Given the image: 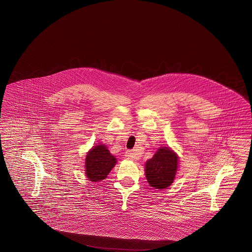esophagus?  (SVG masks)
Returning a JSON list of instances; mask_svg holds the SVG:
<instances>
[{"label":"esophagus","instance_id":"1","mask_svg":"<svg viewBox=\"0 0 252 252\" xmlns=\"http://www.w3.org/2000/svg\"><path fill=\"white\" fill-rule=\"evenodd\" d=\"M126 158L129 159V160H135V159H137V156H136V154H135L133 151H126Z\"/></svg>","mask_w":252,"mask_h":252}]
</instances>
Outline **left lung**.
Returning a JSON list of instances; mask_svg holds the SVG:
<instances>
[{
  "mask_svg": "<svg viewBox=\"0 0 252 252\" xmlns=\"http://www.w3.org/2000/svg\"><path fill=\"white\" fill-rule=\"evenodd\" d=\"M179 156L169 146H161L145 162V178L155 189H166L174 182L179 168Z\"/></svg>",
  "mask_w": 252,
  "mask_h": 252,
  "instance_id": "1",
  "label": "left lung"
}]
</instances>
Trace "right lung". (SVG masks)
Here are the masks:
<instances>
[{
  "instance_id": "add662e5",
  "label": "right lung",
  "mask_w": 252,
  "mask_h": 252,
  "mask_svg": "<svg viewBox=\"0 0 252 252\" xmlns=\"http://www.w3.org/2000/svg\"><path fill=\"white\" fill-rule=\"evenodd\" d=\"M117 163L113 156L104 144H96L87 152L85 158V174L87 179L93 182H100L107 179L109 172Z\"/></svg>"
}]
</instances>
